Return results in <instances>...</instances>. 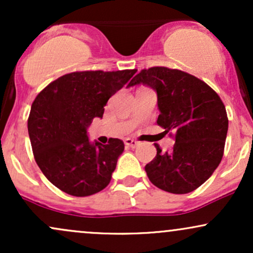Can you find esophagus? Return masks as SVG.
Returning <instances> with one entry per match:
<instances>
[{
    "label": "esophagus",
    "mask_w": 253,
    "mask_h": 253,
    "mask_svg": "<svg viewBox=\"0 0 253 253\" xmlns=\"http://www.w3.org/2000/svg\"><path fill=\"white\" fill-rule=\"evenodd\" d=\"M125 145H127V146L132 147V149H135V147L139 145V141L134 140V139L127 138V139H125Z\"/></svg>",
    "instance_id": "obj_1"
}]
</instances>
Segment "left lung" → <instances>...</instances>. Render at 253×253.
Masks as SVG:
<instances>
[{"label": "left lung", "instance_id": "8db88e82", "mask_svg": "<svg viewBox=\"0 0 253 253\" xmlns=\"http://www.w3.org/2000/svg\"><path fill=\"white\" fill-rule=\"evenodd\" d=\"M145 84L157 91V124L175 138L171 152L146 164L147 177L159 189L187 194L203 184L219 167L228 129L225 104L213 89L188 72L153 66L133 77L129 86Z\"/></svg>", "mask_w": 253, "mask_h": 253}]
</instances>
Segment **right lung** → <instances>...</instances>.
I'll return each mask as SVG.
<instances>
[{
    "instance_id": "add662e5",
    "label": "right lung",
    "mask_w": 253,
    "mask_h": 253,
    "mask_svg": "<svg viewBox=\"0 0 253 253\" xmlns=\"http://www.w3.org/2000/svg\"><path fill=\"white\" fill-rule=\"evenodd\" d=\"M133 70L76 71L51 82L38 94L28 117V134L38 167L58 189L72 196L96 194L109 184L124 141L90 143L86 128L102 118L110 96Z\"/></svg>"
}]
</instances>
